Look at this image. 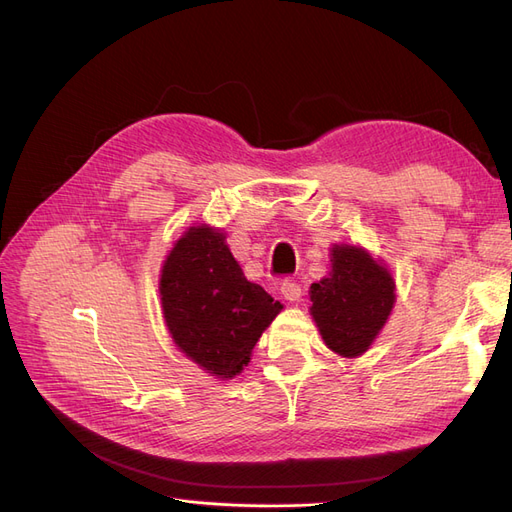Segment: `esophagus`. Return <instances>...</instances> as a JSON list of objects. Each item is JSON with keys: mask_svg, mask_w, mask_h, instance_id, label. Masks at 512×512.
Returning <instances> with one entry per match:
<instances>
[{"mask_svg": "<svg viewBox=\"0 0 512 512\" xmlns=\"http://www.w3.org/2000/svg\"><path fill=\"white\" fill-rule=\"evenodd\" d=\"M280 290H282V297H284L286 301H290V303H297V301L301 299V286H299L297 282L284 280L282 286H280Z\"/></svg>", "mask_w": 512, "mask_h": 512, "instance_id": "obj_1", "label": "esophagus"}]
</instances>
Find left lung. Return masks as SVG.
<instances>
[{
  "mask_svg": "<svg viewBox=\"0 0 512 512\" xmlns=\"http://www.w3.org/2000/svg\"><path fill=\"white\" fill-rule=\"evenodd\" d=\"M329 256V275L309 286V314L329 350L356 359L376 342L393 312L395 280L361 245L335 243Z\"/></svg>",
  "mask_w": 512,
  "mask_h": 512,
  "instance_id": "obj_1",
  "label": "left lung"
}]
</instances>
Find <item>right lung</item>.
I'll list each match as a JSON object with an SVG mask.
<instances>
[{"mask_svg":"<svg viewBox=\"0 0 512 512\" xmlns=\"http://www.w3.org/2000/svg\"><path fill=\"white\" fill-rule=\"evenodd\" d=\"M166 329L179 352L209 376L232 380L250 363L260 335L282 312L265 288L247 280L215 226H190L160 273Z\"/></svg>","mask_w":512,"mask_h":512,"instance_id":"obj_1","label":"right lung"}]
</instances>
